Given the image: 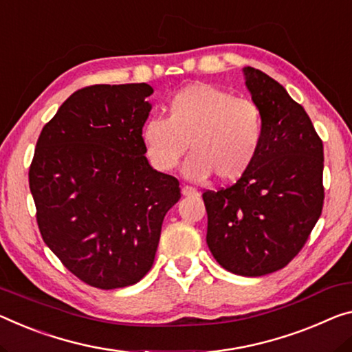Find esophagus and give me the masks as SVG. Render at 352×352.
Here are the masks:
<instances>
[{"instance_id":"obj_1","label":"esophagus","mask_w":352,"mask_h":352,"mask_svg":"<svg viewBox=\"0 0 352 352\" xmlns=\"http://www.w3.org/2000/svg\"><path fill=\"white\" fill-rule=\"evenodd\" d=\"M182 195L184 197H195V195H198V190L193 187L186 186V187H182Z\"/></svg>"}]
</instances>
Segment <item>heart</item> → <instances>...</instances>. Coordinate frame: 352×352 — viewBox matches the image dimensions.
<instances>
[{
	"label": "heart",
	"mask_w": 352,
	"mask_h": 352,
	"mask_svg": "<svg viewBox=\"0 0 352 352\" xmlns=\"http://www.w3.org/2000/svg\"><path fill=\"white\" fill-rule=\"evenodd\" d=\"M263 137L255 102L209 83L177 91L168 102V118H153L143 127L146 154L160 171L175 170L190 143L184 173L197 181L210 175L220 182L241 179L256 160Z\"/></svg>",
	"instance_id": "1"
}]
</instances>
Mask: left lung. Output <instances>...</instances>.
<instances>
[{"instance_id": "8db88e82", "label": "left lung", "mask_w": 352, "mask_h": 352, "mask_svg": "<svg viewBox=\"0 0 352 352\" xmlns=\"http://www.w3.org/2000/svg\"><path fill=\"white\" fill-rule=\"evenodd\" d=\"M264 137L256 160L232 186L203 193L206 242L221 267L261 277L302 250L322 212L324 151L304 107L261 70L244 67Z\"/></svg>"}]
</instances>
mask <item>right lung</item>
<instances>
[{"label":"right lung","mask_w":352,"mask_h":352,"mask_svg":"<svg viewBox=\"0 0 352 352\" xmlns=\"http://www.w3.org/2000/svg\"><path fill=\"white\" fill-rule=\"evenodd\" d=\"M154 89L93 85L59 107L37 140L30 190L42 239L75 277L100 289L140 282L153 267L179 181L144 157Z\"/></svg>","instance_id":"right-lung-1"}]
</instances>
